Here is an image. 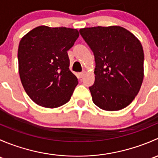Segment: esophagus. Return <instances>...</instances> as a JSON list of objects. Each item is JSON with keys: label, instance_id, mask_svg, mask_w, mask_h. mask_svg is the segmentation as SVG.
Here are the masks:
<instances>
[{"label": "esophagus", "instance_id": "1", "mask_svg": "<svg viewBox=\"0 0 158 158\" xmlns=\"http://www.w3.org/2000/svg\"><path fill=\"white\" fill-rule=\"evenodd\" d=\"M85 72H82V73H79V77L80 78H82L84 76V75H85Z\"/></svg>", "mask_w": 158, "mask_h": 158}]
</instances>
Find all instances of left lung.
Here are the masks:
<instances>
[{
    "instance_id": "8db88e82",
    "label": "left lung",
    "mask_w": 158,
    "mask_h": 158,
    "mask_svg": "<svg viewBox=\"0 0 158 158\" xmlns=\"http://www.w3.org/2000/svg\"><path fill=\"white\" fill-rule=\"evenodd\" d=\"M79 33L95 56V82L89 87L93 102L106 111L127 107L144 79L141 42L119 26L82 28Z\"/></svg>"
}]
</instances>
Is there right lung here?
Masks as SVG:
<instances>
[{
    "label": "right lung",
    "mask_w": 158,
    "mask_h": 158,
    "mask_svg": "<svg viewBox=\"0 0 158 158\" xmlns=\"http://www.w3.org/2000/svg\"><path fill=\"white\" fill-rule=\"evenodd\" d=\"M79 36L76 29L40 26L21 39L19 74L25 92L36 104L54 109L70 100L78 79L69 70L67 51Z\"/></svg>",
    "instance_id": "obj_1"
}]
</instances>
